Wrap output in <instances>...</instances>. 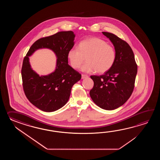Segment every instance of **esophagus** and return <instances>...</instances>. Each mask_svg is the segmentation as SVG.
<instances>
[{
    "instance_id": "34e87169",
    "label": "esophagus",
    "mask_w": 160,
    "mask_h": 160,
    "mask_svg": "<svg viewBox=\"0 0 160 160\" xmlns=\"http://www.w3.org/2000/svg\"><path fill=\"white\" fill-rule=\"evenodd\" d=\"M88 77V75H85V74H82V79L87 78Z\"/></svg>"
}]
</instances>
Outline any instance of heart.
<instances>
[{
	"label": "heart",
	"instance_id": "heart-1",
	"mask_svg": "<svg viewBox=\"0 0 160 160\" xmlns=\"http://www.w3.org/2000/svg\"><path fill=\"white\" fill-rule=\"evenodd\" d=\"M68 58L72 68L77 69L82 67L86 72L105 73L112 68L116 60L115 48L106 41L98 38H90L81 41L78 48L72 47L68 52Z\"/></svg>",
	"mask_w": 160,
	"mask_h": 160
}]
</instances>
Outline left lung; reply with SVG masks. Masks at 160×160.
Listing matches in <instances>:
<instances>
[{
  "label": "left lung",
  "instance_id": "obj_1",
  "mask_svg": "<svg viewBox=\"0 0 160 160\" xmlns=\"http://www.w3.org/2000/svg\"><path fill=\"white\" fill-rule=\"evenodd\" d=\"M112 42L116 60L112 68L103 75H92L94 86L90 92L93 102L105 110H114L129 98L134 88L137 65L132 48L114 34L102 32Z\"/></svg>",
  "mask_w": 160,
  "mask_h": 160
}]
</instances>
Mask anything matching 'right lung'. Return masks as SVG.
I'll list each match as a JSON object with an SVG mask.
<instances>
[{"label":"right lung","mask_w":160,"mask_h":160,"mask_svg":"<svg viewBox=\"0 0 160 160\" xmlns=\"http://www.w3.org/2000/svg\"><path fill=\"white\" fill-rule=\"evenodd\" d=\"M74 38L72 31L42 38L34 42L24 58L21 73L24 94L42 111L52 112L62 108L68 101L72 86L81 78V74L68 64V52L74 45ZM43 48L55 52L57 65L54 72L39 76L30 68L28 57Z\"/></svg>","instance_id":"1"}]
</instances>
